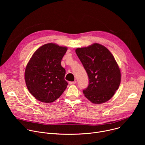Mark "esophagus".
I'll return each instance as SVG.
<instances>
[{
  "label": "esophagus",
  "instance_id": "obj_1",
  "mask_svg": "<svg viewBox=\"0 0 145 145\" xmlns=\"http://www.w3.org/2000/svg\"><path fill=\"white\" fill-rule=\"evenodd\" d=\"M76 83V81H70L69 82V84L72 85V84H75Z\"/></svg>",
  "mask_w": 145,
  "mask_h": 145
}]
</instances>
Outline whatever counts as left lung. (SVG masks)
Returning a JSON list of instances; mask_svg holds the SVG:
<instances>
[{
    "instance_id": "obj_1",
    "label": "left lung",
    "mask_w": 145,
    "mask_h": 145,
    "mask_svg": "<svg viewBox=\"0 0 145 145\" xmlns=\"http://www.w3.org/2000/svg\"><path fill=\"white\" fill-rule=\"evenodd\" d=\"M76 53L89 78L84 96L94 104L109 100L118 89L121 81L119 67L109 50L99 44L76 49Z\"/></svg>"
}]
</instances>
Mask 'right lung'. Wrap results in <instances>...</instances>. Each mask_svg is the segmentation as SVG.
Returning a JSON list of instances; mask_svg holds the SVG:
<instances>
[{"instance_id": "add662e5", "label": "right lung", "mask_w": 145, "mask_h": 145, "mask_svg": "<svg viewBox=\"0 0 145 145\" xmlns=\"http://www.w3.org/2000/svg\"><path fill=\"white\" fill-rule=\"evenodd\" d=\"M67 49L56 44H46L39 47L30 59L25 80L29 91L38 100L53 102L67 88L66 72L61 62Z\"/></svg>"}]
</instances>
